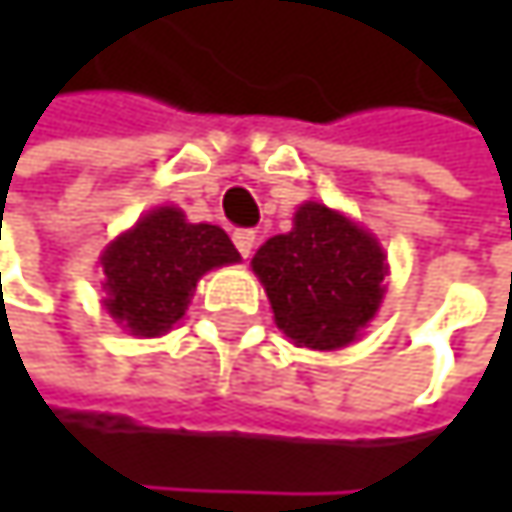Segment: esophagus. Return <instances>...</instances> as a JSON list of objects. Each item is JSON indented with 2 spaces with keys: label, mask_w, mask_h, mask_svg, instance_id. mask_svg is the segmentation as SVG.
Wrapping results in <instances>:
<instances>
[{
  "label": "esophagus",
  "mask_w": 512,
  "mask_h": 512,
  "mask_svg": "<svg viewBox=\"0 0 512 512\" xmlns=\"http://www.w3.org/2000/svg\"><path fill=\"white\" fill-rule=\"evenodd\" d=\"M255 243H257V234L252 231V228H237V231H234V246H237V252H240L243 257L252 255Z\"/></svg>",
  "instance_id": "obj_1"
}]
</instances>
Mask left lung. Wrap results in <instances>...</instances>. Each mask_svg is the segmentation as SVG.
<instances>
[{
    "label": "left lung",
    "instance_id": "1",
    "mask_svg": "<svg viewBox=\"0 0 512 512\" xmlns=\"http://www.w3.org/2000/svg\"><path fill=\"white\" fill-rule=\"evenodd\" d=\"M252 269L260 278L275 326L308 350H341L376 317L388 263L370 231L344 213L305 201L293 231L269 237Z\"/></svg>",
    "mask_w": 512,
    "mask_h": 512
}]
</instances>
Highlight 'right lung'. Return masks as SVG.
<instances>
[{
  "label": "right lung",
  "instance_id": "right-lung-1",
  "mask_svg": "<svg viewBox=\"0 0 512 512\" xmlns=\"http://www.w3.org/2000/svg\"><path fill=\"white\" fill-rule=\"evenodd\" d=\"M240 252L219 225L186 222L177 207H156L100 255L106 311L136 338L165 335L189 308L195 284Z\"/></svg>",
  "mask_w": 512,
  "mask_h": 512
}]
</instances>
